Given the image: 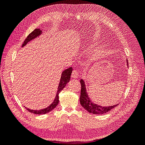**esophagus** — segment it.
Returning a JSON list of instances; mask_svg holds the SVG:
<instances>
[{"instance_id":"1","label":"esophagus","mask_w":145,"mask_h":145,"mask_svg":"<svg viewBox=\"0 0 145 145\" xmlns=\"http://www.w3.org/2000/svg\"><path fill=\"white\" fill-rule=\"evenodd\" d=\"M78 77V74L77 70H73V71L72 72V75L71 77L73 78H77Z\"/></svg>"}]
</instances>
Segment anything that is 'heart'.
Returning a JSON list of instances; mask_svg holds the SVG:
<instances>
[{"label":"heart","mask_w":145,"mask_h":145,"mask_svg":"<svg viewBox=\"0 0 145 145\" xmlns=\"http://www.w3.org/2000/svg\"><path fill=\"white\" fill-rule=\"evenodd\" d=\"M104 52L103 48L102 46H98L95 48L88 57V62L91 63L96 60H99L102 57Z\"/></svg>","instance_id":"b5f03b06"}]
</instances>
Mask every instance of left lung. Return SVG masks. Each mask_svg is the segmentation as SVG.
Listing matches in <instances>:
<instances>
[{
	"instance_id": "obj_1",
	"label": "left lung",
	"mask_w": 145,
	"mask_h": 145,
	"mask_svg": "<svg viewBox=\"0 0 145 145\" xmlns=\"http://www.w3.org/2000/svg\"><path fill=\"white\" fill-rule=\"evenodd\" d=\"M127 66L128 67V62L126 60ZM81 83V94L80 97V102L83 108H84L89 113L94 114H103L109 112L114 108L117 106L118 104L109 106H102L97 104L94 103L93 101L90 100L88 94L87 93L85 83L83 79L80 80Z\"/></svg>"
}]
</instances>
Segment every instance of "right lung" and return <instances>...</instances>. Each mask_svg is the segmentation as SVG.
<instances>
[{
	"label": "right lung",
	"mask_w": 145,
	"mask_h": 145,
	"mask_svg": "<svg viewBox=\"0 0 145 145\" xmlns=\"http://www.w3.org/2000/svg\"><path fill=\"white\" fill-rule=\"evenodd\" d=\"M42 34V31L40 30V29H39V28L35 29L32 33H31L28 35L27 39L25 40L23 45L22 46L24 47L25 45H27V44L28 42L34 40V39H36L37 37H39ZM72 71V69L71 67H70L67 69L64 70V71L62 72V74H61V77H60V82L59 83L57 91V93H56L55 99H54L53 102H52V103L50 105H49V106H48L47 108L40 109V110H33V109L27 108V107H25V108L27 109V110L30 112L34 113V114H39V115L45 114L51 111L52 109H54L59 104V93L61 91H62V90L66 86V85H67V83L69 82L70 77H71Z\"/></svg>",
	"instance_id": "obj_1"
}]
</instances>
